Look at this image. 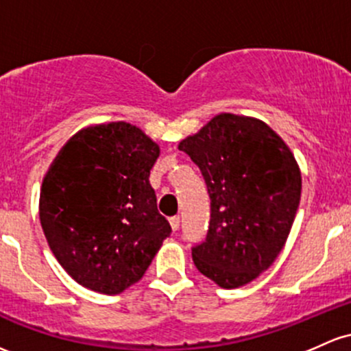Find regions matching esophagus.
Here are the masks:
<instances>
[{
  "label": "esophagus",
  "mask_w": 351,
  "mask_h": 351,
  "mask_svg": "<svg viewBox=\"0 0 351 351\" xmlns=\"http://www.w3.org/2000/svg\"><path fill=\"white\" fill-rule=\"evenodd\" d=\"M169 225H171L173 232H176V230L180 228V217H171V218H169Z\"/></svg>",
  "instance_id": "1"
}]
</instances>
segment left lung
<instances>
[{"label": "left lung", "instance_id": "left-lung-1", "mask_svg": "<svg viewBox=\"0 0 351 351\" xmlns=\"http://www.w3.org/2000/svg\"><path fill=\"white\" fill-rule=\"evenodd\" d=\"M202 169L211 199L195 267L221 288L253 282L285 246L300 205L302 175L290 148L255 118L221 113L178 146Z\"/></svg>", "mask_w": 351, "mask_h": 351}]
</instances>
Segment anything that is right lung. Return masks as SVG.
Wrapping results in <instances>:
<instances>
[{
	"label": "right lung",
	"instance_id": "obj_1",
	"mask_svg": "<svg viewBox=\"0 0 351 351\" xmlns=\"http://www.w3.org/2000/svg\"><path fill=\"white\" fill-rule=\"evenodd\" d=\"M155 141L130 123L84 128L49 167L40 219L53 255L76 283L105 295L136 283L171 233L149 169Z\"/></svg>",
	"mask_w": 351,
	"mask_h": 351
}]
</instances>
